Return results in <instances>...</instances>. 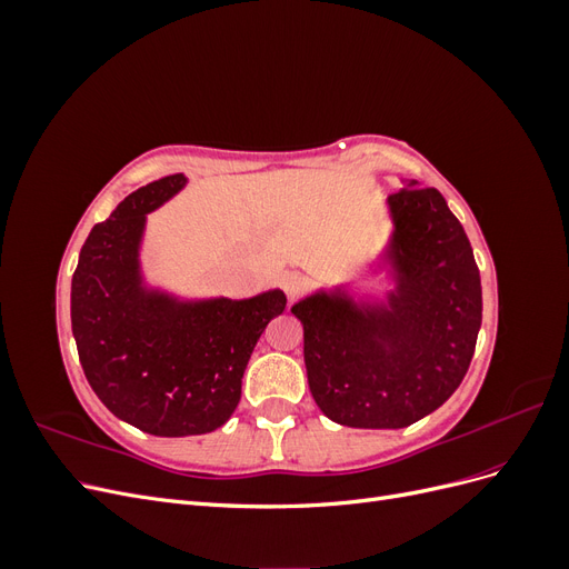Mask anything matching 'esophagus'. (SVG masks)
<instances>
[{
	"instance_id": "esophagus-1",
	"label": "esophagus",
	"mask_w": 569,
	"mask_h": 569,
	"mask_svg": "<svg viewBox=\"0 0 569 569\" xmlns=\"http://www.w3.org/2000/svg\"><path fill=\"white\" fill-rule=\"evenodd\" d=\"M280 284H282L284 295H287L289 299H297V297L301 295V291H303V287H306V278H303L301 272H284Z\"/></svg>"
}]
</instances>
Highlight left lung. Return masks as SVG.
I'll return each mask as SVG.
<instances>
[{
    "label": "left lung",
    "instance_id": "obj_1",
    "mask_svg": "<svg viewBox=\"0 0 569 569\" xmlns=\"http://www.w3.org/2000/svg\"><path fill=\"white\" fill-rule=\"evenodd\" d=\"M391 234L377 268L385 299L349 284L291 306L318 408L360 429H399L435 412L460 387L481 325V280L470 239L435 187L416 180L387 197Z\"/></svg>",
    "mask_w": 569,
    "mask_h": 569
}]
</instances>
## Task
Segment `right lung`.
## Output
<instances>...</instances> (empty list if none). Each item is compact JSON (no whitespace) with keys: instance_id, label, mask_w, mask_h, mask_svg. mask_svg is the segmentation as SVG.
<instances>
[{"instance_id":"1","label":"right lung","mask_w":569,"mask_h":569,"mask_svg":"<svg viewBox=\"0 0 569 569\" xmlns=\"http://www.w3.org/2000/svg\"><path fill=\"white\" fill-rule=\"evenodd\" d=\"M182 173L134 189L92 228L71 284V325L90 387L116 418L157 437L213 432L234 412L282 289L184 299L144 278L147 216L182 192Z\"/></svg>"}]
</instances>
